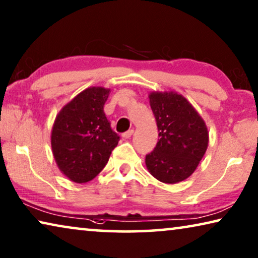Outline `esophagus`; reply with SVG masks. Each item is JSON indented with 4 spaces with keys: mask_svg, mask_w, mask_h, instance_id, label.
<instances>
[{
    "mask_svg": "<svg viewBox=\"0 0 258 258\" xmlns=\"http://www.w3.org/2000/svg\"><path fill=\"white\" fill-rule=\"evenodd\" d=\"M133 132H134L133 130H128V131H126V132L122 133V134H121V137H122V138H125V139H128V138L132 137Z\"/></svg>",
    "mask_w": 258,
    "mask_h": 258,
    "instance_id": "34e87169",
    "label": "esophagus"
}]
</instances>
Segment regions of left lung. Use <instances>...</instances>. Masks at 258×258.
I'll list each match as a JSON object with an SVG mask.
<instances>
[{
  "label": "left lung",
  "mask_w": 258,
  "mask_h": 258,
  "mask_svg": "<svg viewBox=\"0 0 258 258\" xmlns=\"http://www.w3.org/2000/svg\"><path fill=\"white\" fill-rule=\"evenodd\" d=\"M159 130V141L146 155V166L160 182L174 184L186 179L198 167L209 145L206 125L182 95H149Z\"/></svg>",
  "instance_id": "obj_1"
}]
</instances>
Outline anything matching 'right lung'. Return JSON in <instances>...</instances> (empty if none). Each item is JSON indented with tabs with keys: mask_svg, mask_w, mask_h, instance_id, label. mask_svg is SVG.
<instances>
[{
	"mask_svg": "<svg viewBox=\"0 0 258 258\" xmlns=\"http://www.w3.org/2000/svg\"><path fill=\"white\" fill-rule=\"evenodd\" d=\"M109 94L104 88H88L55 118L51 136L53 155L60 170L75 183L95 178L120 139L104 113Z\"/></svg>",
	"mask_w": 258,
	"mask_h": 258,
	"instance_id": "add662e5",
	"label": "right lung"
}]
</instances>
